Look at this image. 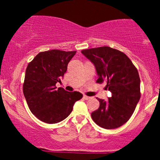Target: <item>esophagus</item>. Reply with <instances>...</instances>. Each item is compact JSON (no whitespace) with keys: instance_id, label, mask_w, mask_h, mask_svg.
<instances>
[{"instance_id":"esophagus-1","label":"esophagus","mask_w":160,"mask_h":160,"mask_svg":"<svg viewBox=\"0 0 160 160\" xmlns=\"http://www.w3.org/2000/svg\"><path fill=\"white\" fill-rule=\"evenodd\" d=\"M83 98L85 99V100H89V99H90V98H91V97H89V96H86V95H83Z\"/></svg>"}]
</instances>
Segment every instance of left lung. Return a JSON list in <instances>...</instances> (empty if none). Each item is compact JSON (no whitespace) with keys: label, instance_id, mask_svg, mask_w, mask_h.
<instances>
[{"label":"left lung","instance_id":"obj_1","mask_svg":"<svg viewBox=\"0 0 160 160\" xmlns=\"http://www.w3.org/2000/svg\"><path fill=\"white\" fill-rule=\"evenodd\" d=\"M81 52L94 65L98 78L96 82H107L106 89L112 94L108 100L98 98L100 106L92 113V119L106 129L120 127L129 120L140 100L138 70L126 54L109 47Z\"/></svg>","mask_w":160,"mask_h":160}]
</instances>
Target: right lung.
<instances>
[{"mask_svg": "<svg viewBox=\"0 0 160 160\" xmlns=\"http://www.w3.org/2000/svg\"><path fill=\"white\" fill-rule=\"evenodd\" d=\"M76 51L52 49L38 53L25 71L23 93L29 109L42 122L52 124L65 120L77 101L82 98L79 92L57 89Z\"/></svg>", "mask_w": 160, "mask_h": 160, "instance_id": "add662e5", "label": "right lung"}]
</instances>
